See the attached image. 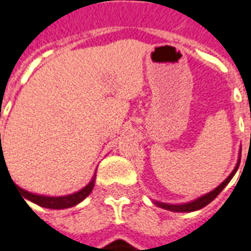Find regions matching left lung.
Listing matches in <instances>:
<instances>
[{"instance_id":"8db88e82","label":"left lung","mask_w":251,"mask_h":251,"mask_svg":"<svg viewBox=\"0 0 251 251\" xmlns=\"http://www.w3.org/2000/svg\"><path fill=\"white\" fill-rule=\"evenodd\" d=\"M240 162H241V152H240V156H238V160H237V164L234 170L232 171V174L229 175V176L225 179V180L219 185V187H216L213 191H210L208 194L202 195L200 198L195 199L192 201L189 202H184V204H167V202H160V201H156V200H152V202L158 205L159 208H163V209H167V210H171V212H195V210H199L206 206L209 204L210 201H213L217 196L220 195V192L223 191L225 187L227 185V183L232 180V177L236 175L237 170L240 167Z\"/></svg>"}]
</instances>
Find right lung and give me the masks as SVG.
I'll list each match as a JSON object with an SVG mask.
<instances>
[{"instance_id": "right-lung-1", "label": "right lung", "mask_w": 251, "mask_h": 251, "mask_svg": "<svg viewBox=\"0 0 251 251\" xmlns=\"http://www.w3.org/2000/svg\"><path fill=\"white\" fill-rule=\"evenodd\" d=\"M2 154L3 152L1 151V159H2ZM95 180L96 175L92 177V180L83 189H80L77 192H74L71 195H66V196H45V195H36L32 194V192H28V191L21 188L18 185H17V188L19 189V192L24 196V200H28V201L34 202V204H38V205L43 206V208H50V209H66V208L77 205L79 202L83 201L84 199L92 192V189L95 187Z\"/></svg>"}]
</instances>
